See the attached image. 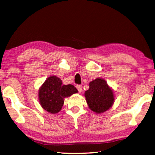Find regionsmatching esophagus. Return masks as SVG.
I'll list each match as a JSON object with an SVG mask.
<instances>
[{"label":"esophagus","instance_id":"1","mask_svg":"<svg viewBox=\"0 0 155 155\" xmlns=\"http://www.w3.org/2000/svg\"><path fill=\"white\" fill-rule=\"evenodd\" d=\"M77 88L78 91V92H81L82 90V86L81 85H77Z\"/></svg>","mask_w":155,"mask_h":155}]
</instances>
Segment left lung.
I'll list each match as a JSON object with an SVG mask.
<instances>
[{"instance_id":"obj_1","label":"left lung","mask_w":155,"mask_h":155,"mask_svg":"<svg viewBox=\"0 0 155 155\" xmlns=\"http://www.w3.org/2000/svg\"><path fill=\"white\" fill-rule=\"evenodd\" d=\"M89 85V89L84 93L89 108L100 114L111 107L114 101V94L104 79L97 78L90 82Z\"/></svg>"}]
</instances>
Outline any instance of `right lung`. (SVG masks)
<instances>
[{"mask_svg": "<svg viewBox=\"0 0 155 155\" xmlns=\"http://www.w3.org/2000/svg\"><path fill=\"white\" fill-rule=\"evenodd\" d=\"M77 92L73 85H63L60 78L51 76L46 79L39 89V102L46 111L55 114L61 110L65 97Z\"/></svg>", "mask_w": 155, "mask_h": 155, "instance_id": "obj_1", "label": "right lung"}]
</instances>
